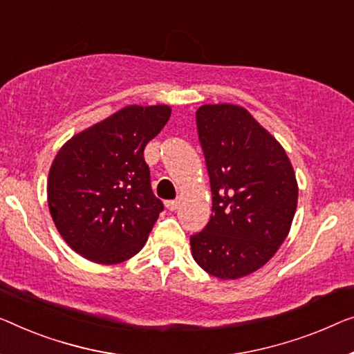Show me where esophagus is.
<instances>
[{
    "label": "esophagus",
    "instance_id": "34e87169",
    "mask_svg": "<svg viewBox=\"0 0 354 354\" xmlns=\"http://www.w3.org/2000/svg\"><path fill=\"white\" fill-rule=\"evenodd\" d=\"M165 207H167V209L175 211L179 207V202H178V200H168V202H165Z\"/></svg>",
    "mask_w": 354,
    "mask_h": 354
}]
</instances>
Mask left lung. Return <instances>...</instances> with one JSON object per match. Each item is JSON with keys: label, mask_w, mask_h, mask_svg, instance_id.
Masks as SVG:
<instances>
[{"label": "left lung", "mask_w": 354, "mask_h": 354, "mask_svg": "<svg viewBox=\"0 0 354 354\" xmlns=\"http://www.w3.org/2000/svg\"><path fill=\"white\" fill-rule=\"evenodd\" d=\"M195 118L213 213L191 236L192 257L209 275L239 279L266 266L286 240L297 179L284 147L243 106L203 104Z\"/></svg>", "instance_id": "obj_1"}]
</instances>
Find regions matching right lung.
Returning <instances> with one entry per match:
<instances>
[{
    "label": "right lung",
    "instance_id": "obj_1",
    "mask_svg": "<svg viewBox=\"0 0 354 354\" xmlns=\"http://www.w3.org/2000/svg\"><path fill=\"white\" fill-rule=\"evenodd\" d=\"M170 115L168 104H129L57 152L47 205L62 239L84 259L120 263L146 245L163 205L152 194L143 152Z\"/></svg>",
    "mask_w": 354,
    "mask_h": 354
}]
</instances>
